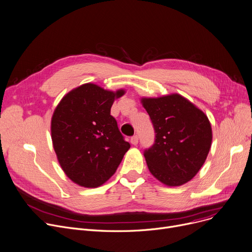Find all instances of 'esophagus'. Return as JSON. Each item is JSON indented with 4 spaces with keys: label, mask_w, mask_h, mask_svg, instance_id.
Returning <instances> with one entry per match:
<instances>
[{
    "label": "esophagus",
    "mask_w": 252,
    "mask_h": 252,
    "mask_svg": "<svg viewBox=\"0 0 252 252\" xmlns=\"http://www.w3.org/2000/svg\"><path fill=\"white\" fill-rule=\"evenodd\" d=\"M130 143H131V145H133V146L138 145V143H139V137H138V136L131 137V138H130Z\"/></svg>",
    "instance_id": "obj_1"
}]
</instances>
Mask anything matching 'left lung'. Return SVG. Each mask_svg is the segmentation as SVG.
<instances>
[{
	"label": "left lung",
	"instance_id": "left-lung-1",
	"mask_svg": "<svg viewBox=\"0 0 252 252\" xmlns=\"http://www.w3.org/2000/svg\"><path fill=\"white\" fill-rule=\"evenodd\" d=\"M141 103L156 132L154 145L144 154L151 174L167 187L182 186L196 175L210 152L208 116L177 93L143 97Z\"/></svg>",
	"mask_w": 252,
	"mask_h": 252
}]
</instances>
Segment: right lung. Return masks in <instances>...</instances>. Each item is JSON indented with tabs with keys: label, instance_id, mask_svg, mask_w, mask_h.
<instances>
[{
	"label": "right lung",
	"instance_id": "add662e5",
	"mask_svg": "<svg viewBox=\"0 0 252 252\" xmlns=\"http://www.w3.org/2000/svg\"><path fill=\"white\" fill-rule=\"evenodd\" d=\"M125 93L86 83L66 93L54 111L50 131L58 161L80 187L102 186L130 147L110 115L114 100Z\"/></svg>",
	"mask_w": 252,
	"mask_h": 252
}]
</instances>
